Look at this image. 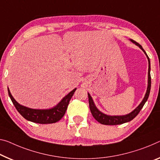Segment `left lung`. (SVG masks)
<instances>
[{"label":"left lung","mask_w":160,"mask_h":160,"mask_svg":"<svg viewBox=\"0 0 160 160\" xmlns=\"http://www.w3.org/2000/svg\"><path fill=\"white\" fill-rule=\"evenodd\" d=\"M132 42L136 44L137 46H138L139 47L142 49V51H144V53H145L147 58H148L149 61V71H148V87H147V92L146 94L144 96V98L142 100V102L140 103V104L137 107L136 109H135L133 112L129 113V114L124 115V116H109V115L103 114L102 112L97 109V108L96 107V106L94 104V102H93L92 98L91 97L89 94H88V103H89V108L90 111L92 112V116L94 117V119L97 120L98 122H99L100 124H104V125H117V124H124V123L130 122L131 120L134 119V117L137 116V114H139V112L141 111L142 107H144V104L147 102V100L148 99L149 93H150V88H151V76H150V61H149V58L148 56L147 55L145 51L144 50L143 48L142 47V46L139 44L136 41L132 40V39H130Z\"/></svg>","instance_id":"left-lung-1"}]
</instances>
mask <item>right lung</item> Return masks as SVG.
Wrapping results in <instances>:
<instances>
[{
  "label": "right lung",
  "mask_w": 160,
  "mask_h": 160,
  "mask_svg": "<svg viewBox=\"0 0 160 160\" xmlns=\"http://www.w3.org/2000/svg\"><path fill=\"white\" fill-rule=\"evenodd\" d=\"M77 88L72 90L69 94H68L58 104L52 109H33L30 108L23 107L19 104L10 92L8 88V95L13 102V105L16 107L21 115L28 121L38 123V124H52L59 121V120L65 114L67 109L68 103H69L72 96L74 94Z\"/></svg>",
  "instance_id": "1"
}]
</instances>
